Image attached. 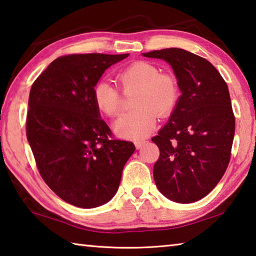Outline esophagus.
Masks as SVG:
<instances>
[{"label":"esophagus","instance_id":"1","mask_svg":"<svg viewBox=\"0 0 256 256\" xmlns=\"http://www.w3.org/2000/svg\"><path fill=\"white\" fill-rule=\"evenodd\" d=\"M146 142H147V140H136V142H135V146H136V148H137V150L142 148V146H145V145H146Z\"/></svg>","mask_w":256,"mask_h":256}]
</instances>
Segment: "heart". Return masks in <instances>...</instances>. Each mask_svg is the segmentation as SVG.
<instances>
[{
	"instance_id": "heart-1",
	"label": "heart",
	"mask_w": 256,
	"mask_h": 256,
	"mask_svg": "<svg viewBox=\"0 0 256 256\" xmlns=\"http://www.w3.org/2000/svg\"><path fill=\"white\" fill-rule=\"evenodd\" d=\"M116 82L124 93L136 92L132 106H136L116 121L114 130L121 137L140 140L153 130L156 114L166 116L172 114L180 100V85L171 73L160 72L148 62H136L116 75ZM93 102L98 110L108 116H114L121 109V94L114 85L98 80L94 85Z\"/></svg>"
}]
</instances>
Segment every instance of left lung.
<instances>
[{
	"mask_svg": "<svg viewBox=\"0 0 256 256\" xmlns=\"http://www.w3.org/2000/svg\"><path fill=\"white\" fill-rule=\"evenodd\" d=\"M142 56L168 62L182 92L170 121L152 138L160 148L156 186L176 202H194L218 184L230 164L235 116L228 86L212 62L184 49Z\"/></svg>",
	"mask_w": 256,
	"mask_h": 256,
	"instance_id": "8db88e82",
	"label": "left lung"
}]
</instances>
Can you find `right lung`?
<instances>
[{
	"instance_id": "add662e5",
	"label": "right lung",
	"mask_w": 256,
	"mask_h": 256,
	"mask_svg": "<svg viewBox=\"0 0 256 256\" xmlns=\"http://www.w3.org/2000/svg\"><path fill=\"white\" fill-rule=\"evenodd\" d=\"M126 57L60 56L31 86L26 138L38 171L60 199L75 207L96 208L111 200L135 152L132 142L112 138L92 98L104 70Z\"/></svg>"
}]
</instances>
